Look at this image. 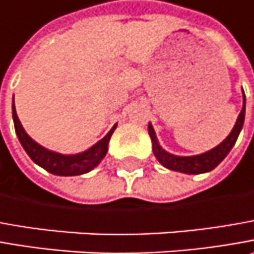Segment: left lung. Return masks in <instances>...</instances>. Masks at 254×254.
Returning a JSON list of instances; mask_svg holds the SVG:
<instances>
[{"instance_id": "obj_1", "label": "left lung", "mask_w": 254, "mask_h": 254, "mask_svg": "<svg viewBox=\"0 0 254 254\" xmlns=\"http://www.w3.org/2000/svg\"><path fill=\"white\" fill-rule=\"evenodd\" d=\"M245 111H246V97L243 92V108H242L238 121H236L229 136L212 150L202 154H197V156H188V157L174 156V154L167 153L166 150H163L162 146L156 139L153 127L149 124V135H150L152 143H153V153L156 159L162 163L164 167H167L170 170L180 171V173H186V174H201V173L214 170L215 167L226 157V154L231 152L233 144L236 143V139L241 133L243 122H245Z\"/></svg>"}]
</instances>
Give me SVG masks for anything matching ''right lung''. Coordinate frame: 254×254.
<instances>
[{
	"label": "right lung",
	"instance_id": "add662e5",
	"mask_svg": "<svg viewBox=\"0 0 254 254\" xmlns=\"http://www.w3.org/2000/svg\"><path fill=\"white\" fill-rule=\"evenodd\" d=\"M12 118L16 136H18V139H19V142L25 149V152L28 153V156L38 166L43 167L45 170L52 173V174H56V176H80V174L88 173L94 167H97L108 152V143H110L111 136L117 127V125H114V127L107 133V136L102 137L100 142H97L94 146H91L88 150H85L83 153L68 154L67 156V154H60L48 150L43 146L36 143L32 137H29V135L25 132V129L18 119L13 102Z\"/></svg>",
	"mask_w": 254,
	"mask_h": 254
}]
</instances>
